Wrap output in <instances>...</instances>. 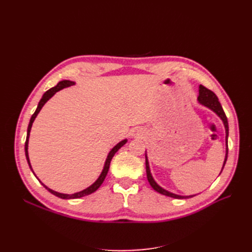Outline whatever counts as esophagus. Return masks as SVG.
Returning a JSON list of instances; mask_svg holds the SVG:
<instances>
[{
    "mask_svg": "<svg viewBox=\"0 0 252 252\" xmlns=\"http://www.w3.org/2000/svg\"><path fill=\"white\" fill-rule=\"evenodd\" d=\"M140 133H139V131H132V135H134V136H136V135H139Z\"/></svg>",
    "mask_w": 252,
    "mask_h": 252,
    "instance_id": "esophagus-1",
    "label": "esophagus"
}]
</instances>
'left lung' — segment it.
<instances>
[{
  "label": "left lung",
  "instance_id": "obj_1",
  "mask_svg": "<svg viewBox=\"0 0 252 252\" xmlns=\"http://www.w3.org/2000/svg\"><path fill=\"white\" fill-rule=\"evenodd\" d=\"M197 101H199L200 104L204 105L205 107H208L209 109H211L213 112H216L218 116L220 118V120L223 121L224 123V126H225V130H226V156H225V161H224V164H223V167H222V170L224 168V166L226 164V161H227V156H228V121H227V117L226 114L222 108V105H220V103L219 102V98L218 96L216 95L215 93H212V91L208 88H206L205 86L203 85H200L199 87V96H197ZM145 158H146V173H147V179H148V182L150 186L154 188L156 191H158V193L161 194H164V195H167V196H171V197H174V199H189V197H192L194 195H179V194H175V193H172V192H169L167 191V190H165L164 188H162L159 185L157 184V182L154 180V178H152L151 175V172H150V168H149V163H148V159H147V155L145 156ZM222 170H220V172H222Z\"/></svg>",
  "mask_w": 252,
  "mask_h": 252
}]
</instances>
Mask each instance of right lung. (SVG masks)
Listing matches in <instances>:
<instances>
[{
	"instance_id": "add662e5",
	"label": "right lung",
	"mask_w": 252,
	"mask_h": 252,
	"mask_svg": "<svg viewBox=\"0 0 252 252\" xmlns=\"http://www.w3.org/2000/svg\"><path fill=\"white\" fill-rule=\"evenodd\" d=\"M71 85H74V82H72V81H68V80H64V81H61V82H59L57 86L52 87V88H50L49 90H47L46 93H45V94H43V96H42V98H41V101L39 102V105H37L36 110H35V111H34V113L32 114V119H30L29 125H28V129H27V138H26V142H25V155H26V159H27V162H28V165H29L30 169H32V172H33V170H32V165H30L29 157H28V140H29V134H30V130H32V126L33 121H34V119L36 118L37 113H39V112H40V110L42 109V107L44 106V104L46 103L52 95H55V94H56V93H58V91H60L61 89L66 88V87H69V86H71ZM126 142H127V140H126V139H125V140H123V141H121L119 144H117L116 146H114V147L110 150V152H109L108 156H107V158H106V162H105V165H104V168H103V170H102V173L100 174V177H98V179L94 183V184H93V185H90L88 188L82 190V191L75 192V193H73V194H65V193H60V192L55 191V190H52V189L48 188L46 185H44L43 183H42L39 179L36 178V175L34 174V172H33V174L35 175V178L42 183V185H43L45 188H46L50 193L55 194L56 196H59V197H61V199H66V200H68V199H79V197L85 196V195H88V194H91L93 192H94L95 190L102 185V183L104 182V180H105V178H106V175H107V173H108L109 166H110V162H111V158H113L114 154H116V152H117V151H118L122 146H123V145H125V144H126Z\"/></svg>"
}]
</instances>
